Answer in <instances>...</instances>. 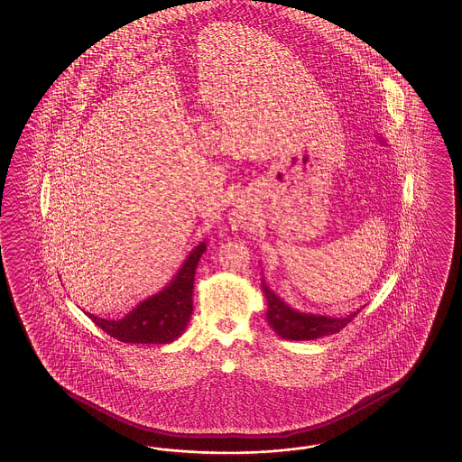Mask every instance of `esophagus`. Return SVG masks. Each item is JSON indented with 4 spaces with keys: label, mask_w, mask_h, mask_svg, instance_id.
Segmentation results:
<instances>
[{
    "label": "esophagus",
    "mask_w": 462,
    "mask_h": 462,
    "mask_svg": "<svg viewBox=\"0 0 462 462\" xmlns=\"http://www.w3.org/2000/svg\"><path fill=\"white\" fill-rule=\"evenodd\" d=\"M230 224H232V228H234V230H244V228L247 226V220H245L240 213H232V217H230Z\"/></svg>",
    "instance_id": "1"
}]
</instances>
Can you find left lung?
<instances>
[{
  "mask_svg": "<svg viewBox=\"0 0 462 462\" xmlns=\"http://www.w3.org/2000/svg\"><path fill=\"white\" fill-rule=\"evenodd\" d=\"M263 291L267 300V323L273 330L288 340H313L323 336H332L342 330L354 317L361 311H352L347 317H325L315 313H303L286 305L278 294L269 290L266 281L263 280Z\"/></svg>",
  "mask_w": 462,
  "mask_h": 462,
  "instance_id": "obj_1",
  "label": "left lung"
}]
</instances>
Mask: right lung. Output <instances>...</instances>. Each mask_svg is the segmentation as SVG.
I'll use <instances>...</instances> for the list:
<instances>
[{"label": "right lung", "mask_w": 462, "mask_h": 462, "mask_svg": "<svg viewBox=\"0 0 462 462\" xmlns=\"http://www.w3.org/2000/svg\"><path fill=\"white\" fill-rule=\"evenodd\" d=\"M207 242H199L162 291L140 301L120 320L86 315L108 336L125 344H171L186 330L193 313L195 271Z\"/></svg>", "instance_id": "1"}]
</instances>
